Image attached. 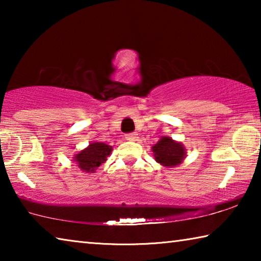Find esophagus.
Returning <instances> with one entry per match:
<instances>
[{"instance_id": "34e87169", "label": "esophagus", "mask_w": 261, "mask_h": 261, "mask_svg": "<svg viewBox=\"0 0 261 261\" xmlns=\"http://www.w3.org/2000/svg\"><path fill=\"white\" fill-rule=\"evenodd\" d=\"M125 138H126V140L135 141V140H137V138H138V137H137V134H126L125 135Z\"/></svg>"}]
</instances>
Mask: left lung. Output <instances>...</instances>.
Wrapping results in <instances>:
<instances>
[{
    "label": "left lung",
    "instance_id": "8db88e82",
    "mask_svg": "<svg viewBox=\"0 0 261 261\" xmlns=\"http://www.w3.org/2000/svg\"><path fill=\"white\" fill-rule=\"evenodd\" d=\"M155 160L166 167H175L184 160L185 149L183 145L176 143L169 137H162L152 147Z\"/></svg>",
    "mask_w": 261,
    "mask_h": 261
}]
</instances>
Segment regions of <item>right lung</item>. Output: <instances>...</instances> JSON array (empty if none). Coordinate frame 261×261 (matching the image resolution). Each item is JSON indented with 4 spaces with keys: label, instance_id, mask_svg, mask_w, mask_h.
<instances>
[{
    "label": "right lung",
    "instance_id": "1",
    "mask_svg": "<svg viewBox=\"0 0 261 261\" xmlns=\"http://www.w3.org/2000/svg\"><path fill=\"white\" fill-rule=\"evenodd\" d=\"M112 152V146L103 143H92L77 155H74V162L86 173H93L107 160V156Z\"/></svg>",
    "mask_w": 261,
    "mask_h": 261
}]
</instances>
